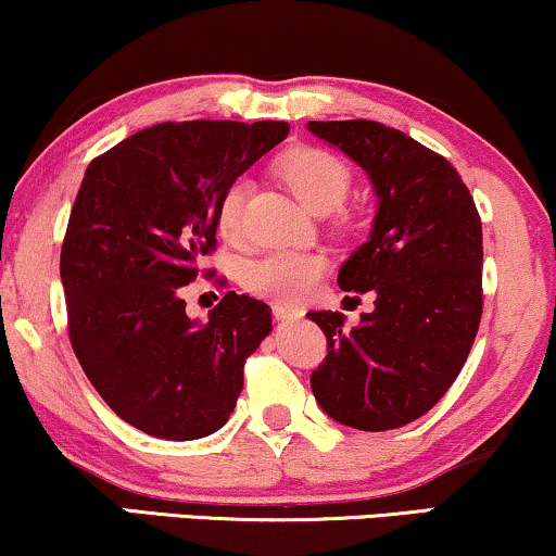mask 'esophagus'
<instances>
[{
  "instance_id": "1",
  "label": "esophagus",
  "mask_w": 556,
  "mask_h": 556,
  "mask_svg": "<svg viewBox=\"0 0 556 556\" xmlns=\"http://www.w3.org/2000/svg\"><path fill=\"white\" fill-rule=\"evenodd\" d=\"M273 316H276V321H293V318L303 316V311L288 306V303H276L273 306Z\"/></svg>"
}]
</instances>
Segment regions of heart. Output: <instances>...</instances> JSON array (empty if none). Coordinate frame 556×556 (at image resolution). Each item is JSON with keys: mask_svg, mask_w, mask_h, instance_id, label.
Segmentation results:
<instances>
[{"mask_svg": "<svg viewBox=\"0 0 556 556\" xmlns=\"http://www.w3.org/2000/svg\"><path fill=\"white\" fill-rule=\"evenodd\" d=\"M280 177L288 181L293 194L316 215L337 210L346 200L352 174L339 156L324 149L301 147L288 151L278 164ZM245 181H235L223 192L217 202V230L227 242L242 238V202H245ZM326 261L318 253L306 250H273L242 270V283L263 299L295 303L314 291L318 278L324 276Z\"/></svg>", "mask_w": 556, "mask_h": 556, "instance_id": "heart-1", "label": "heart"}]
</instances>
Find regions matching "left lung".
Here are the masks:
<instances>
[{
    "mask_svg": "<svg viewBox=\"0 0 556 556\" xmlns=\"http://www.w3.org/2000/svg\"><path fill=\"white\" fill-rule=\"evenodd\" d=\"M308 131L359 164L377 212L369 240L339 268V288L375 293V308L344 329V314L311 311L329 354L311 375L331 420L382 432L417 420L468 359L483 293L481 217L453 164L377 121H308Z\"/></svg>",
    "mask_w": 556,
    "mask_h": 556,
    "instance_id": "1",
    "label": "left lung"
}]
</instances>
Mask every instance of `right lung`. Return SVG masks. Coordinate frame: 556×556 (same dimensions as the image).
Instances as JSON below:
<instances>
[{"mask_svg":"<svg viewBox=\"0 0 556 556\" xmlns=\"http://www.w3.org/2000/svg\"><path fill=\"white\" fill-rule=\"evenodd\" d=\"M288 131L286 121L159 124L86 169L60 255L71 344L105 405L147 435L223 428L245 359L273 331L268 303L235 291L207 321L189 318L181 286L215 248L219 197Z\"/></svg>","mask_w":556,"mask_h":556,"instance_id":"obj_1","label":"right lung"}]
</instances>
